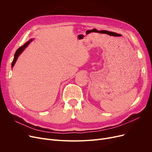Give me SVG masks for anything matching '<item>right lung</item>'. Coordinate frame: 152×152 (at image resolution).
Segmentation results:
<instances>
[{"label":"right lung","instance_id":"right-lung-1","mask_svg":"<svg viewBox=\"0 0 152 152\" xmlns=\"http://www.w3.org/2000/svg\"><path fill=\"white\" fill-rule=\"evenodd\" d=\"M33 41V39H30L29 41H28L26 43H25V44H24L23 45H22L21 47H20V48H18V49H17V50L16 51L15 53V55H14V58H13V60L12 61V68L13 67V66L15 65V64L16 63V61H17L18 58V56L21 53V52L25 49V48L27 47V46L30 44V42Z\"/></svg>","mask_w":152,"mask_h":152}]
</instances>
